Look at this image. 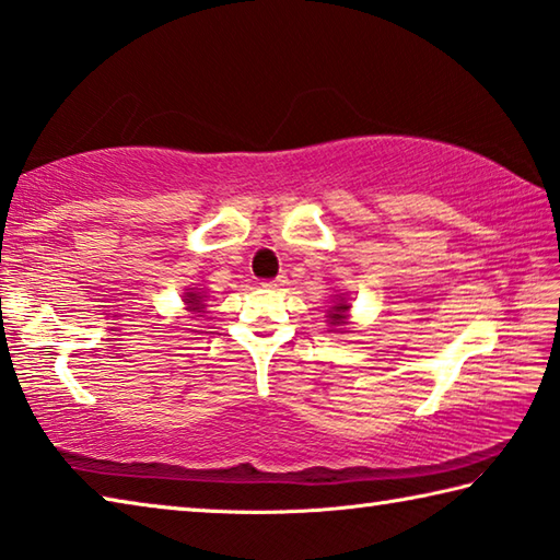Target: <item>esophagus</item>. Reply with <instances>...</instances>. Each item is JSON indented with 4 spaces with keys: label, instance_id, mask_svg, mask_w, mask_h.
I'll list each match as a JSON object with an SVG mask.
<instances>
[{
    "label": "esophagus",
    "instance_id": "esophagus-1",
    "mask_svg": "<svg viewBox=\"0 0 560 560\" xmlns=\"http://www.w3.org/2000/svg\"><path fill=\"white\" fill-rule=\"evenodd\" d=\"M285 285V275H280V278H272V280H262V288H282Z\"/></svg>",
    "mask_w": 560,
    "mask_h": 560
}]
</instances>
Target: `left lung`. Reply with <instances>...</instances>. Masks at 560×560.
I'll return each mask as SVG.
<instances>
[{"label":"left lung","mask_w":560,"mask_h":560,"mask_svg":"<svg viewBox=\"0 0 560 560\" xmlns=\"http://www.w3.org/2000/svg\"><path fill=\"white\" fill-rule=\"evenodd\" d=\"M347 310H349V305H347V300H339L335 307L329 310V325L331 327H337V329H341V325H345V319H347Z\"/></svg>","instance_id":"1"}]
</instances>
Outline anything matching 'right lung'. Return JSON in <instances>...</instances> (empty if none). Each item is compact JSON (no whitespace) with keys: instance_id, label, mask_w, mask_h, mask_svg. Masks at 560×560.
<instances>
[{"instance_id":"right-lung-1","label":"right lung","mask_w":560,"mask_h":560,"mask_svg":"<svg viewBox=\"0 0 560 560\" xmlns=\"http://www.w3.org/2000/svg\"><path fill=\"white\" fill-rule=\"evenodd\" d=\"M184 302L186 305H189V310L191 312H203V298L199 295V292H186V298H184Z\"/></svg>"}]
</instances>
